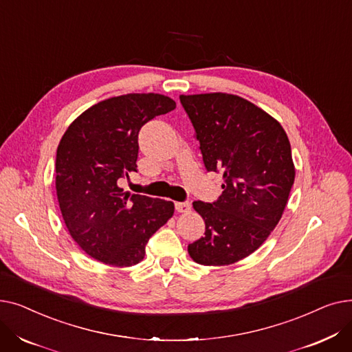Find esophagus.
<instances>
[{
  "instance_id": "1",
  "label": "esophagus",
  "mask_w": 352,
  "mask_h": 352,
  "mask_svg": "<svg viewBox=\"0 0 352 352\" xmlns=\"http://www.w3.org/2000/svg\"><path fill=\"white\" fill-rule=\"evenodd\" d=\"M175 210L178 212H188L191 210V202L184 201V202H175Z\"/></svg>"
}]
</instances>
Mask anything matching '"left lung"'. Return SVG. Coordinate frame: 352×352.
Segmentation results:
<instances>
[{
	"instance_id": "8db88e82",
	"label": "left lung",
	"mask_w": 352,
	"mask_h": 352,
	"mask_svg": "<svg viewBox=\"0 0 352 352\" xmlns=\"http://www.w3.org/2000/svg\"><path fill=\"white\" fill-rule=\"evenodd\" d=\"M207 171H223V194L194 201L206 232L188 252L202 265H228L260 248L278 224L295 178L284 128L265 111L231 94L179 96Z\"/></svg>"
}]
</instances>
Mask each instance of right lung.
I'll list each match as a JSON object with an SVG mask.
<instances>
[{
  "instance_id": "add662e5",
  "label": "right lung",
  "mask_w": 352,
  "mask_h": 352,
  "mask_svg": "<svg viewBox=\"0 0 352 352\" xmlns=\"http://www.w3.org/2000/svg\"><path fill=\"white\" fill-rule=\"evenodd\" d=\"M174 108L160 94L108 98L82 113L60 141L55 188L64 223L74 241L107 265L138 264L148 239L174 214L171 201L118 187L137 171L142 125Z\"/></svg>"
}]
</instances>
